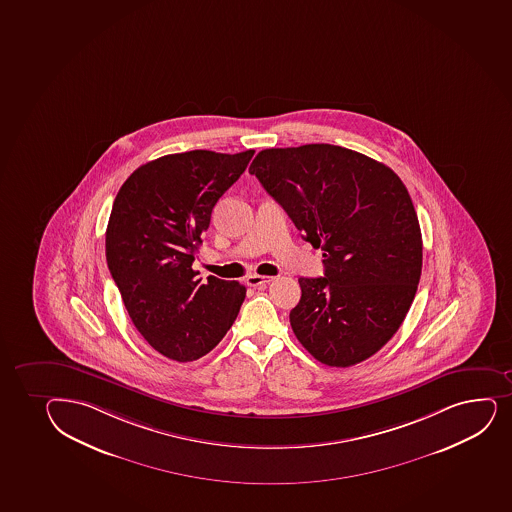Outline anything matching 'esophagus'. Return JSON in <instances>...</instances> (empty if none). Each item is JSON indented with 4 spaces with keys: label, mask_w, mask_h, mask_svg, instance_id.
I'll use <instances>...</instances> for the list:
<instances>
[{
    "label": "esophagus",
    "mask_w": 512,
    "mask_h": 512,
    "mask_svg": "<svg viewBox=\"0 0 512 512\" xmlns=\"http://www.w3.org/2000/svg\"><path fill=\"white\" fill-rule=\"evenodd\" d=\"M274 281V277H269V275H248L247 277V286L250 287H262L267 286L269 282Z\"/></svg>",
    "instance_id": "34e87169"
}]
</instances>
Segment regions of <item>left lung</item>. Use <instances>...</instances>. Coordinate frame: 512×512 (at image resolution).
Masks as SVG:
<instances>
[{
  "instance_id": "obj_1",
  "label": "left lung",
  "mask_w": 512,
  "mask_h": 512,
  "mask_svg": "<svg viewBox=\"0 0 512 512\" xmlns=\"http://www.w3.org/2000/svg\"><path fill=\"white\" fill-rule=\"evenodd\" d=\"M248 172L323 250L325 277L299 279L297 340L330 367L372 357L406 318L423 267L406 186L387 165L330 143L262 150Z\"/></svg>"
}]
</instances>
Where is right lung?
Masks as SVG:
<instances>
[{
	"label": "right lung",
	"instance_id": "add662e5",
	"mask_svg": "<svg viewBox=\"0 0 512 512\" xmlns=\"http://www.w3.org/2000/svg\"><path fill=\"white\" fill-rule=\"evenodd\" d=\"M255 150H191L140 165L116 194L106 228V262L133 325L176 362L211 352L237 319L247 289L193 270L218 199Z\"/></svg>",
	"mask_w": 512,
	"mask_h": 512
}]
</instances>
